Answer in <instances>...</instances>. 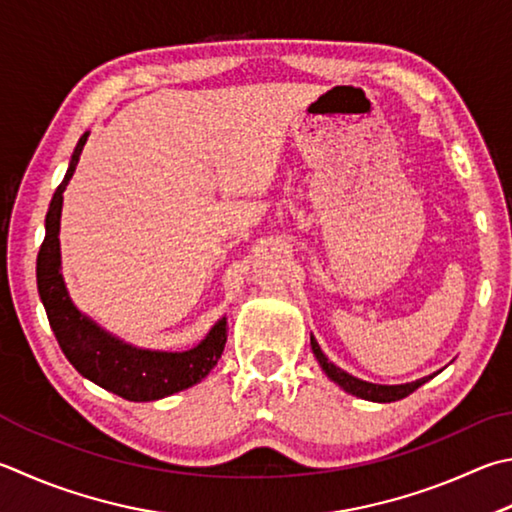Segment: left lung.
<instances>
[{
	"mask_svg": "<svg viewBox=\"0 0 512 512\" xmlns=\"http://www.w3.org/2000/svg\"><path fill=\"white\" fill-rule=\"evenodd\" d=\"M311 349L315 353V358H318L320 367L324 374H327L333 383H338L345 392L358 396V398H365V401H374V403H394V401H401V398L410 396L412 392H416L418 387L423 383H427L432 376H425L421 380H414V383H405V385H376V383H367V380H360L356 376L347 374V371H342L340 367L333 365V362L324 356L318 340L311 336Z\"/></svg>",
	"mask_w": 512,
	"mask_h": 512,
	"instance_id": "left-lung-1",
	"label": "left lung"
}]
</instances>
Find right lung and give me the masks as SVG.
Masks as SVG:
<instances>
[{"instance_id": "1", "label": "right lung", "mask_w": 512, "mask_h": 512, "mask_svg": "<svg viewBox=\"0 0 512 512\" xmlns=\"http://www.w3.org/2000/svg\"><path fill=\"white\" fill-rule=\"evenodd\" d=\"M87 136L89 134H82L78 141L69 170L46 212V235L37 253V291H40L46 318L58 338V345L71 365L78 369V374L125 401H159V398L197 385L201 378L210 374V369L224 353L228 322L221 318L210 329L206 340H201L194 349L152 351L127 345L76 309L60 271V215L62 192L67 190L76 172Z\"/></svg>"}]
</instances>
